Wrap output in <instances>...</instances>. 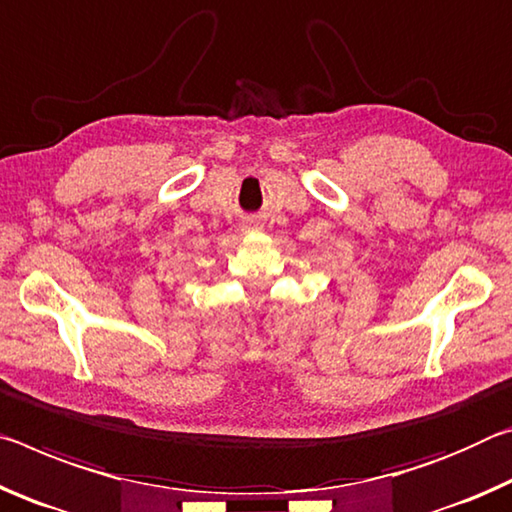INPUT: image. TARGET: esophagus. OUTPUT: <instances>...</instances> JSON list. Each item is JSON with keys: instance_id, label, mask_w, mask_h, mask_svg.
<instances>
[{"instance_id": "34e87169", "label": "esophagus", "mask_w": 512, "mask_h": 512, "mask_svg": "<svg viewBox=\"0 0 512 512\" xmlns=\"http://www.w3.org/2000/svg\"><path fill=\"white\" fill-rule=\"evenodd\" d=\"M247 229H251V231H256V229H258V224H254V222H249V226H247Z\"/></svg>"}]
</instances>
